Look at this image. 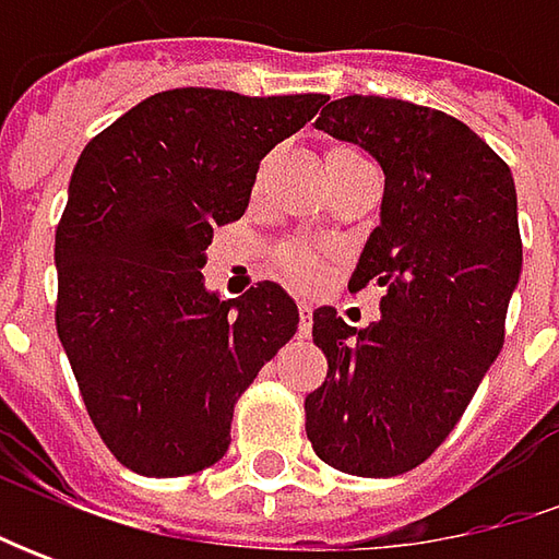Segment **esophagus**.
I'll list each match as a JSON object with an SVG mask.
<instances>
[{
  "instance_id": "1",
  "label": "esophagus",
  "mask_w": 559,
  "mask_h": 559,
  "mask_svg": "<svg viewBox=\"0 0 559 559\" xmlns=\"http://www.w3.org/2000/svg\"><path fill=\"white\" fill-rule=\"evenodd\" d=\"M311 301H298V317H301V323H298V330H301V335L311 333Z\"/></svg>"
}]
</instances>
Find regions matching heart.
<instances>
[{
	"mask_svg": "<svg viewBox=\"0 0 559 559\" xmlns=\"http://www.w3.org/2000/svg\"><path fill=\"white\" fill-rule=\"evenodd\" d=\"M335 152H352V148H333L330 155ZM276 261H280V267L286 273V280L292 283H298V286H313V283H320V276H323V261H320V254L308 246H286L276 251Z\"/></svg>",
	"mask_w": 559,
	"mask_h": 559,
	"instance_id": "1",
	"label": "heart"
}]
</instances>
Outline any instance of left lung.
<instances>
[{
  "label": "left lung",
  "mask_w": 559,
  "mask_h": 559,
  "mask_svg": "<svg viewBox=\"0 0 559 559\" xmlns=\"http://www.w3.org/2000/svg\"><path fill=\"white\" fill-rule=\"evenodd\" d=\"M317 130L370 152L385 192L348 289L376 283L382 317L355 330L313 311L330 373L305 397L320 461L389 479L426 461L457 426L504 348L523 270L513 174L463 120L414 102L345 96Z\"/></svg>",
  "instance_id": "obj_1"
}]
</instances>
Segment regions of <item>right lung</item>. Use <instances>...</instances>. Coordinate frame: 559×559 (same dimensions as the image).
<instances>
[{
	"label": "right lung",
	"mask_w": 559,
	"mask_h": 559,
	"mask_svg": "<svg viewBox=\"0 0 559 559\" xmlns=\"http://www.w3.org/2000/svg\"><path fill=\"white\" fill-rule=\"evenodd\" d=\"M326 96L167 90L80 152L55 229V326L108 451L189 476L229 448L239 395L295 330L283 286L204 289L214 229L246 214L258 164Z\"/></svg>",
	"instance_id": "obj_1"
}]
</instances>
